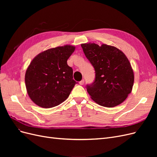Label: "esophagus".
<instances>
[{
    "instance_id": "obj_1",
    "label": "esophagus",
    "mask_w": 157,
    "mask_h": 157,
    "mask_svg": "<svg viewBox=\"0 0 157 157\" xmlns=\"http://www.w3.org/2000/svg\"><path fill=\"white\" fill-rule=\"evenodd\" d=\"M79 84H80V85H83V84H84V80H80V81L79 82Z\"/></svg>"
}]
</instances>
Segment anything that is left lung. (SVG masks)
<instances>
[{
    "mask_svg": "<svg viewBox=\"0 0 157 157\" xmlns=\"http://www.w3.org/2000/svg\"><path fill=\"white\" fill-rule=\"evenodd\" d=\"M83 52L96 71V78L87 92L96 103L106 107L120 105L130 94L134 81L129 60L115 46L82 44Z\"/></svg>",
    "mask_w": 157,
    "mask_h": 157,
    "instance_id": "obj_1",
    "label": "left lung"
}]
</instances>
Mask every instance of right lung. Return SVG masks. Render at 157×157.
Returning <instances> with one entry per match:
<instances>
[{
    "mask_svg": "<svg viewBox=\"0 0 157 157\" xmlns=\"http://www.w3.org/2000/svg\"><path fill=\"white\" fill-rule=\"evenodd\" d=\"M75 49L72 45L56 47L42 52L31 61L25 82L27 94L36 105L54 107L69 97L77 83L67 63Z\"/></svg>",
    "mask_w": 157,
    "mask_h": 157,
    "instance_id": "obj_1",
    "label": "right lung"
}]
</instances>
